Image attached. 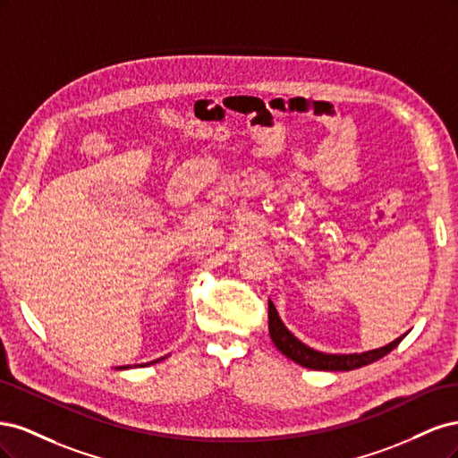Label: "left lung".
<instances>
[{"instance_id":"8db88e82","label":"left lung","mask_w":458,"mask_h":458,"mask_svg":"<svg viewBox=\"0 0 458 458\" xmlns=\"http://www.w3.org/2000/svg\"><path fill=\"white\" fill-rule=\"evenodd\" d=\"M269 335L275 348L283 355H286L288 359H293L294 363L311 370H353L359 367L370 365L390 353L392 350H395L397 344L405 336V335L399 336L387 345H382L378 350H369L361 353H323L310 348V345H306L301 340H298L293 332L284 327L271 300H269Z\"/></svg>"}]
</instances>
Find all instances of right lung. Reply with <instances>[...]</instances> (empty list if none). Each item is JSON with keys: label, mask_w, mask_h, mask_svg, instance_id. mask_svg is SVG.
<instances>
[{"label": "right lung", "mask_w": 458, "mask_h": 458, "mask_svg": "<svg viewBox=\"0 0 458 458\" xmlns=\"http://www.w3.org/2000/svg\"><path fill=\"white\" fill-rule=\"evenodd\" d=\"M164 359V357H162ZM157 361H160V359H157ZM157 361H152V363H157ZM148 365V363H147ZM123 369H130V367H118V370H123Z\"/></svg>", "instance_id": "1"}]
</instances>
